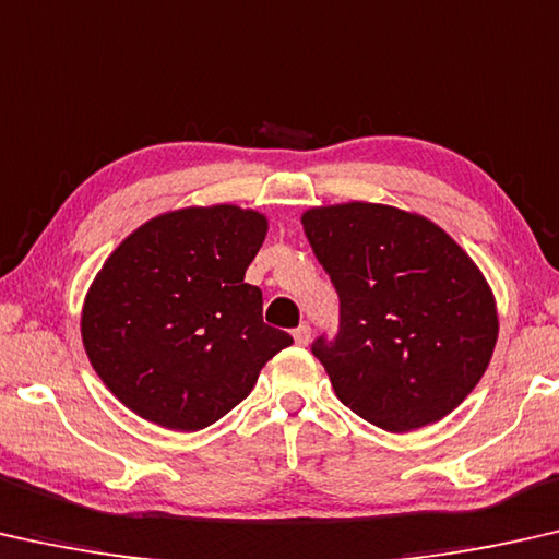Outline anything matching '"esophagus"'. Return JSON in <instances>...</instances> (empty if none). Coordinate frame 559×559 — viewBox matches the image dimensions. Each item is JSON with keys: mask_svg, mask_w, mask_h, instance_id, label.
<instances>
[{"mask_svg": "<svg viewBox=\"0 0 559 559\" xmlns=\"http://www.w3.org/2000/svg\"><path fill=\"white\" fill-rule=\"evenodd\" d=\"M292 336H295V342L299 346H307L309 340H312V329H309V324H299L295 332H292Z\"/></svg>", "mask_w": 559, "mask_h": 559, "instance_id": "1", "label": "esophagus"}]
</instances>
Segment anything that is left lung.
I'll list each match as a JSON object with an SVG mask.
<instances>
[{"label":"left lung","mask_w":559,"mask_h":559,"mask_svg":"<svg viewBox=\"0 0 559 559\" xmlns=\"http://www.w3.org/2000/svg\"><path fill=\"white\" fill-rule=\"evenodd\" d=\"M301 225L340 295V332L312 354L342 404L391 433L451 414L498 342L475 262L431 219L391 205L312 207Z\"/></svg>","instance_id":"obj_1"}]
</instances>
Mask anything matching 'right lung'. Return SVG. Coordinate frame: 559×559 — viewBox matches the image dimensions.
Segmentation results:
<instances>
[{"label":"right lung","instance_id":"add662e5","mask_svg":"<svg viewBox=\"0 0 559 559\" xmlns=\"http://www.w3.org/2000/svg\"><path fill=\"white\" fill-rule=\"evenodd\" d=\"M264 235L267 217L254 210L186 207L148 219L106 260L81 336L100 381L133 414L200 431L292 344L262 322V292L245 282Z\"/></svg>","mask_w":559,"mask_h":559}]
</instances>
